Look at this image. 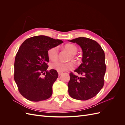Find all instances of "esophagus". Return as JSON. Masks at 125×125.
<instances>
[{"mask_svg":"<svg viewBox=\"0 0 125 125\" xmlns=\"http://www.w3.org/2000/svg\"><path fill=\"white\" fill-rule=\"evenodd\" d=\"M62 73H63L62 72H60V71H58V75H59V76H60V75H62Z\"/></svg>","mask_w":125,"mask_h":125,"instance_id":"esophagus-1","label":"esophagus"}]
</instances>
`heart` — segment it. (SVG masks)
Returning a JSON list of instances; mask_svg holds the SVG:
<instances>
[{
	"instance_id": "b5f03b06",
	"label": "heart",
	"mask_w": 125,
	"mask_h": 125,
	"mask_svg": "<svg viewBox=\"0 0 125 125\" xmlns=\"http://www.w3.org/2000/svg\"><path fill=\"white\" fill-rule=\"evenodd\" d=\"M66 50L69 51L71 54L70 58L73 59L74 61L77 60L76 54L78 52V47L75 45L73 44H67L64 46ZM48 57L52 61H55L58 59V48L55 46L51 48L47 52ZM50 67L52 69L56 70L58 71L62 72L66 70H70L74 68V65L73 62H62L57 61L52 62L51 64Z\"/></svg>"
}]
</instances>
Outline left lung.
<instances>
[{
	"label": "left lung",
	"mask_w": 125,
	"mask_h": 125,
	"mask_svg": "<svg viewBox=\"0 0 125 125\" xmlns=\"http://www.w3.org/2000/svg\"><path fill=\"white\" fill-rule=\"evenodd\" d=\"M69 41L80 45L83 52L82 63L74 71L81 76L70 73L68 84L69 95L78 100L90 99L97 95L104 84L106 68L104 52L97 42L86 37Z\"/></svg>",
	"instance_id": "1"
}]
</instances>
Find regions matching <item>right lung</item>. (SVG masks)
Returning <instances> with one entry per match:
<instances>
[{"label":"right lung","mask_w":125,"mask_h":125,"mask_svg":"<svg viewBox=\"0 0 125 125\" xmlns=\"http://www.w3.org/2000/svg\"><path fill=\"white\" fill-rule=\"evenodd\" d=\"M62 43V40L40 35L30 37L21 44L15 58L14 79L25 99L39 102L52 96V86L58 74L54 69L47 70V52Z\"/></svg>","instance_id":"right-lung-1"}]
</instances>
